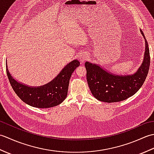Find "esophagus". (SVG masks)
Wrapping results in <instances>:
<instances>
[{
    "mask_svg": "<svg viewBox=\"0 0 154 154\" xmlns=\"http://www.w3.org/2000/svg\"><path fill=\"white\" fill-rule=\"evenodd\" d=\"M87 55L86 54H81L79 57V60L81 63H83L85 61L87 60Z\"/></svg>",
    "mask_w": 154,
    "mask_h": 154,
    "instance_id": "1",
    "label": "esophagus"
}]
</instances>
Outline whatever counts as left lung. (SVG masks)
I'll return each mask as SVG.
<instances>
[{
  "label": "left lung",
  "mask_w": 154,
  "mask_h": 154,
  "mask_svg": "<svg viewBox=\"0 0 154 154\" xmlns=\"http://www.w3.org/2000/svg\"><path fill=\"white\" fill-rule=\"evenodd\" d=\"M145 51L143 61L134 73L116 75L104 69L99 64L87 61V80L91 92L97 100L104 103H116L132 97L142 86L148 73L150 57L148 44L144 34Z\"/></svg>",
  "instance_id": "1"
}]
</instances>
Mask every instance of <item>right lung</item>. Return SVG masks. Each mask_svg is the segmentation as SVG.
<instances>
[{
    "label": "right lung",
    "mask_w": 154,
    "mask_h": 154,
    "mask_svg": "<svg viewBox=\"0 0 154 154\" xmlns=\"http://www.w3.org/2000/svg\"><path fill=\"white\" fill-rule=\"evenodd\" d=\"M80 65L75 60L62 69L56 77L50 82L39 87H30L19 82L9 72L6 61V73L16 94L23 102L35 108L45 109L60 104L67 96L69 79L74 70Z\"/></svg>",
    "instance_id": "right-lung-1"
}]
</instances>
